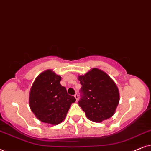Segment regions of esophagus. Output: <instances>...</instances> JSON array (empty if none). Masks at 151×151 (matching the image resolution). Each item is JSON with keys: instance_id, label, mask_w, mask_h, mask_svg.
I'll use <instances>...</instances> for the list:
<instances>
[{"instance_id": "1", "label": "esophagus", "mask_w": 151, "mask_h": 151, "mask_svg": "<svg viewBox=\"0 0 151 151\" xmlns=\"http://www.w3.org/2000/svg\"><path fill=\"white\" fill-rule=\"evenodd\" d=\"M74 97H75L76 100H77V101H78V100H79V95H78L77 94H75V95H74Z\"/></svg>"}]
</instances>
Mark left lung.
<instances>
[{"mask_svg": "<svg viewBox=\"0 0 151 151\" xmlns=\"http://www.w3.org/2000/svg\"><path fill=\"white\" fill-rule=\"evenodd\" d=\"M78 79L82 86L79 105L88 119L101 122L113 116L119 102V92L110 76L94 68Z\"/></svg>", "mask_w": 151, "mask_h": 151, "instance_id": "8db88e82", "label": "left lung"}]
</instances>
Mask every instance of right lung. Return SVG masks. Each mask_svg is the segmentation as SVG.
Segmentation results:
<instances>
[{"instance_id":"right-lung-1","label":"right lung","mask_w":151,"mask_h":151,"mask_svg":"<svg viewBox=\"0 0 151 151\" xmlns=\"http://www.w3.org/2000/svg\"><path fill=\"white\" fill-rule=\"evenodd\" d=\"M61 76L52 70L40 73L36 78L29 95L30 109L38 119L57 125L65 119L71 104L76 101L60 83Z\"/></svg>"}]
</instances>
